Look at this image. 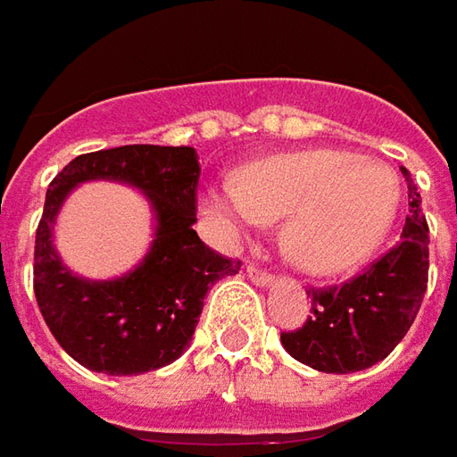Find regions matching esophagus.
I'll use <instances>...</instances> for the list:
<instances>
[{"label":"esophagus","instance_id":"1","mask_svg":"<svg viewBox=\"0 0 457 457\" xmlns=\"http://www.w3.org/2000/svg\"><path fill=\"white\" fill-rule=\"evenodd\" d=\"M248 278L255 287H273V276L268 270H261V268L255 266H248Z\"/></svg>","mask_w":457,"mask_h":457}]
</instances>
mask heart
Listing matches in <instances>:
<instances>
[{
  "label": "heart",
  "instance_id": "heart-1",
  "mask_svg": "<svg viewBox=\"0 0 457 457\" xmlns=\"http://www.w3.org/2000/svg\"><path fill=\"white\" fill-rule=\"evenodd\" d=\"M402 204L396 170L345 150H296L240 169L237 181L209 184L202 209L228 240L284 220L281 243L299 268L340 276L381 248Z\"/></svg>",
  "mask_w": 457,
  "mask_h": 457
}]
</instances>
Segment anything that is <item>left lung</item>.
Masks as SVG:
<instances>
[{
    "instance_id": "obj_1",
    "label": "left lung",
    "mask_w": 457,
    "mask_h": 457,
    "mask_svg": "<svg viewBox=\"0 0 457 457\" xmlns=\"http://www.w3.org/2000/svg\"><path fill=\"white\" fill-rule=\"evenodd\" d=\"M409 214L402 240L343 287L309 288L312 317L281 343L291 358L322 373H355L384 361L407 335L427 291V220L407 169Z\"/></svg>"
}]
</instances>
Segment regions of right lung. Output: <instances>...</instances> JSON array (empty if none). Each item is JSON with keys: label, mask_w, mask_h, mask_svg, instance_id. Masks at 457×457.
<instances>
[{"label": "right lung", "mask_w": 457, "mask_h": 457, "mask_svg": "<svg viewBox=\"0 0 457 457\" xmlns=\"http://www.w3.org/2000/svg\"><path fill=\"white\" fill-rule=\"evenodd\" d=\"M87 180L137 188L154 212V243L137 267L107 282L73 274L52 245L65 196ZM196 150L122 145L73 158L46 194L35 235V299L58 345L96 373L137 376L173 363L191 343L207 291L240 261L207 248L196 229Z\"/></svg>", "instance_id": "1"}]
</instances>
